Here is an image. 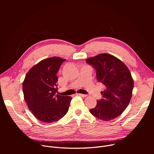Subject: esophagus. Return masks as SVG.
Instances as JSON below:
<instances>
[{
	"mask_svg": "<svg viewBox=\"0 0 154 154\" xmlns=\"http://www.w3.org/2000/svg\"><path fill=\"white\" fill-rule=\"evenodd\" d=\"M77 95H78L79 96H81V97H85L86 96V94H77Z\"/></svg>",
	"mask_w": 154,
	"mask_h": 154,
	"instance_id": "1",
	"label": "esophagus"
}]
</instances>
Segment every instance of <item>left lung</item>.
I'll use <instances>...</instances> for the list:
<instances>
[{"instance_id": "8db88e82", "label": "left lung", "mask_w": 154, "mask_h": 154, "mask_svg": "<svg viewBox=\"0 0 154 154\" xmlns=\"http://www.w3.org/2000/svg\"><path fill=\"white\" fill-rule=\"evenodd\" d=\"M86 61L96 70L97 80L105 86L101 91L103 98L90 112L100 120H113L124 112L132 96L134 83L131 73L122 61L108 54H100Z\"/></svg>"}]
</instances>
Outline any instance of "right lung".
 <instances>
[{"label": "right lung", "instance_id": "add662e5", "mask_svg": "<svg viewBox=\"0 0 154 154\" xmlns=\"http://www.w3.org/2000/svg\"><path fill=\"white\" fill-rule=\"evenodd\" d=\"M66 60L57 57L42 60L28 71L23 83L24 99L40 121H57L67 113L72 98L58 92L57 74Z\"/></svg>", "mask_w": 154, "mask_h": 154}]
</instances>
